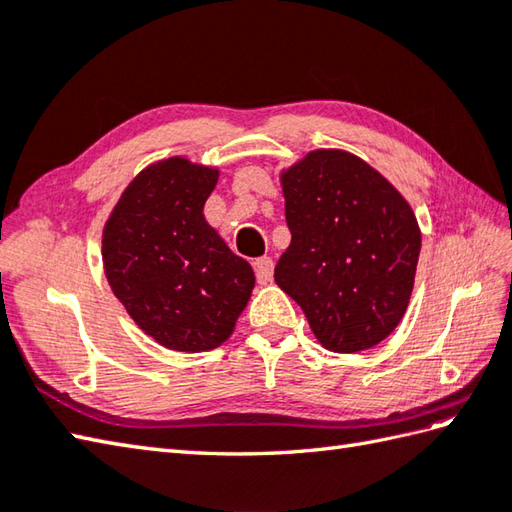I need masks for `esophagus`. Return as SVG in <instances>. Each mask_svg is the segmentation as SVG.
<instances>
[{
	"label": "esophagus",
	"instance_id": "1",
	"mask_svg": "<svg viewBox=\"0 0 512 512\" xmlns=\"http://www.w3.org/2000/svg\"><path fill=\"white\" fill-rule=\"evenodd\" d=\"M253 266H255V275H257V279L262 281V284H268V281H273V270H275V264H273V259L270 257H257L255 262H253Z\"/></svg>",
	"mask_w": 512,
	"mask_h": 512
}]
</instances>
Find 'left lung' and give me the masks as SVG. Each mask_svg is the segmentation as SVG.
<instances>
[{"label":"left lung","mask_w":512,"mask_h":512,"mask_svg":"<svg viewBox=\"0 0 512 512\" xmlns=\"http://www.w3.org/2000/svg\"><path fill=\"white\" fill-rule=\"evenodd\" d=\"M290 246L275 266L319 343L354 354L396 330L416 279L420 226L409 202L365 160L314 149L281 171Z\"/></svg>","instance_id":"left-lung-1"}]
</instances>
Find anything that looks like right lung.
<instances>
[{"mask_svg":"<svg viewBox=\"0 0 512 512\" xmlns=\"http://www.w3.org/2000/svg\"><path fill=\"white\" fill-rule=\"evenodd\" d=\"M220 171L182 156L127 184L103 228V268L129 317L162 347L209 352L235 330L255 288L246 259L206 222Z\"/></svg>","mask_w":512,"mask_h":512,"instance_id":"1","label":"right lung"}]
</instances>
